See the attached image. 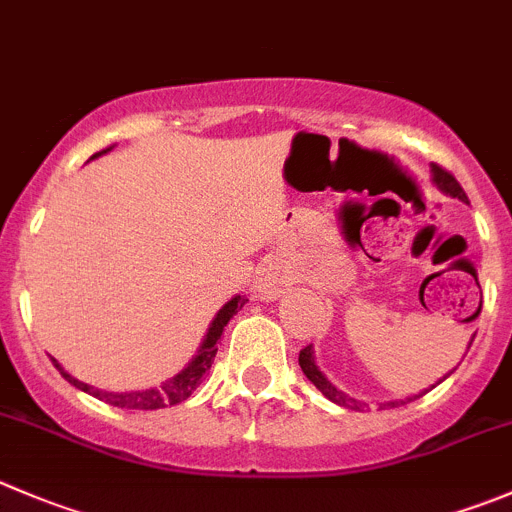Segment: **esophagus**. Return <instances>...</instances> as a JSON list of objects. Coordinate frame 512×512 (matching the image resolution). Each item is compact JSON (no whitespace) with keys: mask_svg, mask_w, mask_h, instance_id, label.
I'll return each instance as SVG.
<instances>
[{"mask_svg":"<svg viewBox=\"0 0 512 512\" xmlns=\"http://www.w3.org/2000/svg\"><path fill=\"white\" fill-rule=\"evenodd\" d=\"M290 285V275H287L285 270H280V267H267L265 272L260 275V280H257V292H260L262 297H277L280 295L285 287Z\"/></svg>","mask_w":512,"mask_h":512,"instance_id":"obj_1","label":"esophagus"}]
</instances>
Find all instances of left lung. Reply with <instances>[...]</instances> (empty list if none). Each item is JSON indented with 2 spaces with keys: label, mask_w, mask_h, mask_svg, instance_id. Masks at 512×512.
I'll list each match as a JSON object with an SVG mask.
<instances>
[{
  "label": "left lung",
  "mask_w": 512,
  "mask_h": 512,
  "mask_svg": "<svg viewBox=\"0 0 512 512\" xmlns=\"http://www.w3.org/2000/svg\"><path fill=\"white\" fill-rule=\"evenodd\" d=\"M433 182L440 187V190L445 192V195L458 197V200L468 202V195H465V190H463V187H460V182L455 180V177L450 175L448 170H443V167L433 165ZM300 367H302V372H305V375H307V380H310L312 385H315V388L320 390V393L325 395L327 400H332V403L342 405V408H350V410H362V408H365V405L357 403L355 398H350V395H345V393H342V390H337L335 385H332V382L327 380L325 375H322L320 367L315 365V355H312V345L302 347V350H300ZM448 375H450V372H448ZM448 375H445V377H448ZM410 400H413V398H408V400H390V403H380V410L398 408V405L410 403Z\"/></svg>",
  "instance_id": "left-lung-1"
}]
</instances>
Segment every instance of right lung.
<instances>
[{"label": "right lung", "instance_id": "obj_1", "mask_svg": "<svg viewBox=\"0 0 512 512\" xmlns=\"http://www.w3.org/2000/svg\"><path fill=\"white\" fill-rule=\"evenodd\" d=\"M102 152H107V150H102ZM102 152H97L94 157H99ZM245 302H247L245 297L237 295V297H232V300L227 302L220 312H217L215 320H212V325H210V330H207L205 340H202L200 350H197V355L192 357L190 365H187L180 375H175L172 380H167L165 385H160V388L142 390V393L140 390H137V393H104V390L92 388V385H87V382H82V380H77V377L69 375V372L64 370L57 360H54V367H57L59 375H62L64 380L72 382L74 388L84 390V393L94 395V398L104 400V403L114 405V408H127V410L170 408V405L182 403V400H187L192 393H195L197 385L202 382V377H205L207 370L212 367V360H215V355H217V340H220L222 330H225L227 322L232 320V315H235L237 310H242V305H245Z\"/></svg>", "mask_w": 512, "mask_h": 512}]
</instances>
